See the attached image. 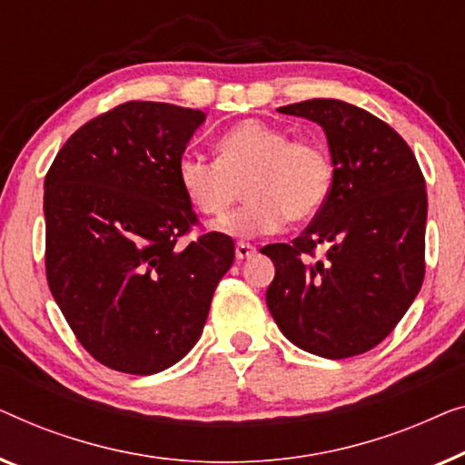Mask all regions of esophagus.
I'll return each mask as SVG.
<instances>
[{
  "mask_svg": "<svg viewBox=\"0 0 465 465\" xmlns=\"http://www.w3.org/2000/svg\"><path fill=\"white\" fill-rule=\"evenodd\" d=\"M254 252H257V248H254L252 244H248V242H238V244H235V257H238L240 261L252 257Z\"/></svg>",
  "mask_w": 465,
  "mask_h": 465,
  "instance_id": "1",
  "label": "esophagus"
}]
</instances>
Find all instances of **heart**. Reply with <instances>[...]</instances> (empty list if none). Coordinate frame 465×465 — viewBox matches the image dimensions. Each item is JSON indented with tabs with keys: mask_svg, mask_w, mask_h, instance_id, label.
Masks as SVG:
<instances>
[{
	"mask_svg": "<svg viewBox=\"0 0 465 465\" xmlns=\"http://www.w3.org/2000/svg\"><path fill=\"white\" fill-rule=\"evenodd\" d=\"M176 179L189 204L217 223L230 214L244 187L248 202L227 230L263 235L278 232L286 219L303 223L322 211L332 187V162L318 139H291L273 124L244 120L221 136L217 160L181 155Z\"/></svg>",
	"mask_w": 465,
	"mask_h": 465,
	"instance_id": "1",
	"label": "heart"
}]
</instances>
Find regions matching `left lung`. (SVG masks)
Masks as SVG:
<instances>
[{"label": "left lung", "instance_id": "left-lung-1", "mask_svg": "<svg viewBox=\"0 0 465 465\" xmlns=\"http://www.w3.org/2000/svg\"><path fill=\"white\" fill-rule=\"evenodd\" d=\"M278 111L324 128L332 187L299 238L261 248L276 265L267 307L284 337L310 354H364L394 331L421 289L426 179L407 141L369 111L335 99Z\"/></svg>", "mask_w": 465, "mask_h": 465}]
</instances>
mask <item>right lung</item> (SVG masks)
<instances>
[{
	"instance_id": "obj_1",
	"label": "right lung",
	"mask_w": 465,
	"mask_h": 465,
	"mask_svg": "<svg viewBox=\"0 0 465 465\" xmlns=\"http://www.w3.org/2000/svg\"><path fill=\"white\" fill-rule=\"evenodd\" d=\"M204 111L128 101L84 124L44 181L45 276L64 320L94 361L153 375L204 329L233 240L198 225L176 164Z\"/></svg>"
}]
</instances>
